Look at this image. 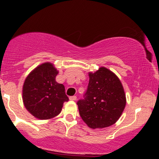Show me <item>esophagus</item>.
I'll use <instances>...</instances> for the list:
<instances>
[{
    "instance_id": "esophagus-1",
    "label": "esophagus",
    "mask_w": 159,
    "mask_h": 159,
    "mask_svg": "<svg viewBox=\"0 0 159 159\" xmlns=\"http://www.w3.org/2000/svg\"><path fill=\"white\" fill-rule=\"evenodd\" d=\"M69 99L70 101H76L77 97L76 96H70V97L69 98Z\"/></svg>"
}]
</instances>
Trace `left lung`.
<instances>
[{
	"label": "left lung",
	"mask_w": 159,
	"mask_h": 159,
	"mask_svg": "<svg viewBox=\"0 0 159 159\" xmlns=\"http://www.w3.org/2000/svg\"><path fill=\"white\" fill-rule=\"evenodd\" d=\"M84 99L77 102L80 116L91 129H103L115 124L126 105L125 94L118 77L106 68L90 72Z\"/></svg>",
	"instance_id": "8db88e82"
}]
</instances>
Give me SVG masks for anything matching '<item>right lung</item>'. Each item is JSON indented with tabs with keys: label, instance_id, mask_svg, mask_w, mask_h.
I'll return each instance as SVG.
<instances>
[{
	"label": "right lung",
	"instance_id": "1",
	"mask_svg": "<svg viewBox=\"0 0 159 159\" xmlns=\"http://www.w3.org/2000/svg\"><path fill=\"white\" fill-rule=\"evenodd\" d=\"M58 74L50 62L32 70L23 85V102L25 108L35 118L50 119L61 111L64 102H68L65 86L55 81Z\"/></svg>",
	"mask_w": 159,
	"mask_h": 159
}]
</instances>
